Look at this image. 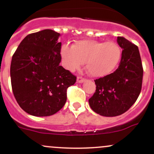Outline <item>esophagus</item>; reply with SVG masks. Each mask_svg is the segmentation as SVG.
Here are the masks:
<instances>
[{"mask_svg": "<svg viewBox=\"0 0 154 154\" xmlns=\"http://www.w3.org/2000/svg\"><path fill=\"white\" fill-rule=\"evenodd\" d=\"M77 82H79V83H82L83 82H85V79L83 78V77H77Z\"/></svg>", "mask_w": 154, "mask_h": 154, "instance_id": "obj_1", "label": "esophagus"}]
</instances>
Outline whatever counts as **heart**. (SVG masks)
Here are the masks:
<instances>
[{"mask_svg":"<svg viewBox=\"0 0 154 154\" xmlns=\"http://www.w3.org/2000/svg\"><path fill=\"white\" fill-rule=\"evenodd\" d=\"M61 55L66 69H77L85 63V68L93 77H100L109 75L119 64L122 49L113 42H98L85 40L77 41L73 46L63 45Z\"/></svg>","mask_w":154,"mask_h":154,"instance_id":"heart-1","label":"heart"}]
</instances>
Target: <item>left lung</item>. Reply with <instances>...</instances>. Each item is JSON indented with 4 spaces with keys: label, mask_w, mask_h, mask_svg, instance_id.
<instances>
[{
    "label": "left lung",
    "mask_w": 154,
    "mask_h": 154,
    "mask_svg": "<svg viewBox=\"0 0 154 154\" xmlns=\"http://www.w3.org/2000/svg\"><path fill=\"white\" fill-rule=\"evenodd\" d=\"M122 48L119 66L113 73L95 79L96 90L90 106L103 116L126 112L135 103L142 88L143 69L138 48L123 37H117Z\"/></svg>",
    "instance_id": "obj_1"
}]
</instances>
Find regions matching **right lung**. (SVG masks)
<instances>
[{
  "label": "right lung",
  "instance_id": "1",
  "mask_svg": "<svg viewBox=\"0 0 154 154\" xmlns=\"http://www.w3.org/2000/svg\"><path fill=\"white\" fill-rule=\"evenodd\" d=\"M59 36L51 29L28 35L12 56V91L19 106L30 115L58 112L66 101L67 88L76 82V76L59 65Z\"/></svg>",
  "mask_w": 154,
  "mask_h": 154
}]
</instances>
